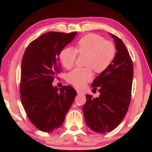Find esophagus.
Wrapping results in <instances>:
<instances>
[{
	"instance_id": "1",
	"label": "esophagus",
	"mask_w": 152,
	"mask_h": 152,
	"mask_svg": "<svg viewBox=\"0 0 152 152\" xmlns=\"http://www.w3.org/2000/svg\"><path fill=\"white\" fill-rule=\"evenodd\" d=\"M77 91V94L79 95H84V92L83 91H81L80 89H76Z\"/></svg>"
}]
</instances>
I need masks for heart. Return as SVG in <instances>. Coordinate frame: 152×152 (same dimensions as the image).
Masks as SVG:
<instances>
[{"instance_id":"1","label":"heart","mask_w":152,"mask_h":152,"mask_svg":"<svg viewBox=\"0 0 152 152\" xmlns=\"http://www.w3.org/2000/svg\"><path fill=\"white\" fill-rule=\"evenodd\" d=\"M77 53L86 55V68H77L67 75V80L77 87L84 86L92 80V68L96 72L104 71L109 67L115 55V48L113 43L104 41L102 37L95 34H87L77 41L75 50L67 47L61 52L60 61L67 69L71 68L75 64Z\"/></svg>"}]
</instances>
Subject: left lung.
I'll return each mask as SVG.
<instances>
[{"label": "left lung", "instance_id": "8db88e82", "mask_svg": "<svg viewBox=\"0 0 152 152\" xmlns=\"http://www.w3.org/2000/svg\"><path fill=\"white\" fill-rule=\"evenodd\" d=\"M109 34L115 42V55L109 67L93 80L92 86L98 88L99 96L86 95L82 108L87 126L99 134L111 132L119 125L127 113L132 95V59L121 39Z\"/></svg>", "mask_w": 152, "mask_h": 152}]
</instances>
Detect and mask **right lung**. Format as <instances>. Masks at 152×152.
<instances>
[{"instance_id":"obj_1","label":"right lung","mask_w":152,"mask_h":152,"mask_svg":"<svg viewBox=\"0 0 152 152\" xmlns=\"http://www.w3.org/2000/svg\"><path fill=\"white\" fill-rule=\"evenodd\" d=\"M77 32H50L32 41L22 59L20 93L30 122L43 132L57 129L64 123L77 92L70 86H53L61 70L59 55Z\"/></svg>"}]
</instances>
